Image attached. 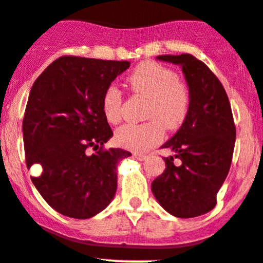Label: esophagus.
Masks as SVG:
<instances>
[{"label":"esophagus","mask_w":263,"mask_h":263,"mask_svg":"<svg viewBox=\"0 0 263 263\" xmlns=\"http://www.w3.org/2000/svg\"><path fill=\"white\" fill-rule=\"evenodd\" d=\"M133 156H134V158H137V160H139V161L145 160V158L148 157L145 153H133Z\"/></svg>","instance_id":"obj_1"}]
</instances>
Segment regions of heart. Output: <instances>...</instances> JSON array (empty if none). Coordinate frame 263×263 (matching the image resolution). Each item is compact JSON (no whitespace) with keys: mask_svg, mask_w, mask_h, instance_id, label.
Returning <instances> with one entry per match:
<instances>
[{"mask_svg":"<svg viewBox=\"0 0 263 263\" xmlns=\"http://www.w3.org/2000/svg\"><path fill=\"white\" fill-rule=\"evenodd\" d=\"M128 83L133 93L148 98L144 116L149 120L120 126L115 133V142L135 152H144L162 140L163 128L174 132L185 123L191 110V90L174 70L155 61L138 65L128 77ZM121 110V90L116 85H108L102 96L106 120L119 123Z\"/></svg>","mask_w":263,"mask_h":263,"instance_id":"heart-1","label":"heart"}]
</instances>
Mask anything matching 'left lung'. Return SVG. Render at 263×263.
Masks as SVG:
<instances>
[{"mask_svg": "<svg viewBox=\"0 0 263 263\" xmlns=\"http://www.w3.org/2000/svg\"><path fill=\"white\" fill-rule=\"evenodd\" d=\"M181 66L191 90V110L185 123L161 148L176 153L165 157L166 168L152 181L161 206L180 219L207 214L216 206V194L233 160L235 124L228 95L216 75L193 54L157 56Z\"/></svg>", "mask_w": 263, "mask_h": 263, "instance_id": "8db88e82", "label": "left lung"}]
</instances>
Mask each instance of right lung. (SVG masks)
I'll use <instances>...</instances> for the list:
<instances>
[{"mask_svg":"<svg viewBox=\"0 0 263 263\" xmlns=\"http://www.w3.org/2000/svg\"><path fill=\"white\" fill-rule=\"evenodd\" d=\"M129 66L128 61L61 56L30 89L23 119L25 162L28 168L41 166L33 184L61 215L89 219L115 196L118 162L132 153L105 148L114 133L102 112V96Z\"/></svg>","mask_w":263,"mask_h":263,"instance_id":"obj_1","label":"right lung"}]
</instances>
